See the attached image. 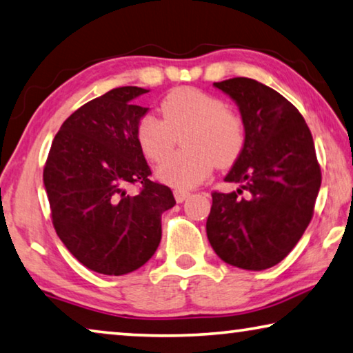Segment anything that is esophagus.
Instances as JSON below:
<instances>
[{
    "instance_id": "esophagus-1",
    "label": "esophagus",
    "mask_w": 353,
    "mask_h": 353,
    "mask_svg": "<svg viewBox=\"0 0 353 353\" xmlns=\"http://www.w3.org/2000/svg\"><path fill=\"white\" fill-rule=\"evenodd\" d=\"M190 196V193L185 192V190H174V198L177 203H183L187 198Z\"/></svg>"
}]
</instances>
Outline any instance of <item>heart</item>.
I'll use <instances>...</instances> for the list:
<instances>
[{
    "mask_svg": "<svg viewBox=\"0 0 353 353\" xmlns=\"http://www.w3.org/2000/svg\"><path fill=\"white\" fill-rule=\"evenodd\" d=\"M160 110L163 119L149 113L137 125L138 146L148 160H164L176 135L186 130V150L157 168L155 176L161 183L179 190L193 188L210 176L214 165L229 166L242 154V117L225 108L215 96L194 88H179L161 100Z\"/></svg>",
    "mask_w": 353,
    "mask_h": 353,
    "instance_id": "heart-1",
    "label": "heart"
}]
</instances>
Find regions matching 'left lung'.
<instances>
[{"label": "left lung", "instance_id": "obj_1", "mask_svg": "<svg viewBox=\"0 0 353 353\" xmlns=\"http://www.w3.org/2000/svg\"><path fill=\"white\" fill-rule=\"evenodd\" d=\"M214 86L239 106L245 146L225 177L240 187L212 194L207 239L226 264L265 270L292 251L312 218L322 181L314 141L275 89L243 77Z\"/></svg>", "mask_w": 353, "mask_h": 353}]
</instances>
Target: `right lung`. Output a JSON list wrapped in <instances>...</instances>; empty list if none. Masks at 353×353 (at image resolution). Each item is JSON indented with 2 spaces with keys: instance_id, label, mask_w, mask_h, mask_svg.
I'll return each instance as SVG.
<instances>
[{
  "instance_id": "obj_1",
  "label": "right lung",
  "mask_w": 353,
  "mask_h": 353,
  "mask_svg": "<svg viewBox=\"0 0 353 353\" xmlns=\"http://www.w3.org/2000/svg\"><path fill=\"white\" fill-rule=\"evenodd\" d=\"M149 89H111L72 113L52 143L43 185L53 226L83 265L121 276L143 267L161 239V215L176 199L149 181L150 168L137 141L149 108L135 99ZM130 183L143 190L126 193Z\"/></svg>"
}]
</instances>
